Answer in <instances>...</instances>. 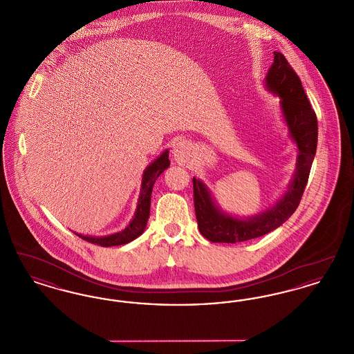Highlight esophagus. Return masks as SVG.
Returning <instances> with one entry per match:
<instances>
[{"label": "esophagus", "mask_w": 354, "mask_h": 354, "mask_svg": "<svg viewBox=\"0 0 354 354\" xmlns=\"http://www.w3.org/2000/svg\"><path fill=\"white\" fill-rule=\"evenodd\" d=\"M172 155L175 162H178L179 165H185L191 156V145L185 140L178 142L172 149Z\"/></svg>", "instance_id": "esophagus-1"}]
</instances>
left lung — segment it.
Segmentation results:
<instances>
[{
  "label": "left lung",
  "instance_id": "1",
  "mask_svg": "<svg viewBox=\"0 0 354 354\" xmlns=\"http://www.w3.org/2000/svg\"><path fill=\"white\" fill-rule=\"evenodd\" d=\"M273 64L264 86L279 97L288 134L297 147L296 169L284 195L266 211L239 218L221 209L208 187L194 178V204L199 231L212 243H239L266 235L279 228L299 207L317 147V118L306 98L303 84L286 57L273 51Z\"/></svg>",
  "mask_w": 354,
  "mask_h": 354
}]
</instances>
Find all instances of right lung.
Listing matches in <instances>:
<instances>
[{
  "mask_svg": "<svg viewBox=\"0 0 354 354\" xmlns=\"http://www.w3.org/2000/svg\"><path fill=\"white\" fill-rule=\"evenodd\" d=\"M169 150H165L156 159H153L151 163L146 167L142 175V185H140V194L136 204L134 218L130 220V223L118 232L111 235L90 236L77 234L81 239H84L88 243L98 244L101 247H114L127 244L135 240L138 236L142 235L146 230V224L150 216V205H151L152 187L155 185V180L159 178V175L166 169H169Z\"/></svg>",
  "mask_w": 354,
  "mask_h": 354,
  "instance_id": "obj_1",
  "label": "right lung"
}]
</instances>
